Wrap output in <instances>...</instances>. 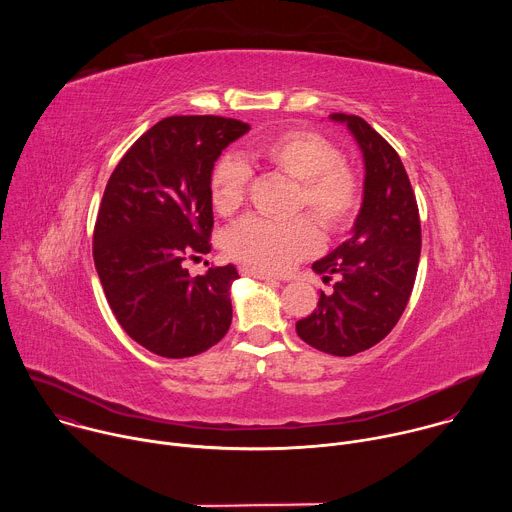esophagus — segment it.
Segmentation results:
<instances>
[{
  "label": "esophagus",
  "mask_w": 512,
  "mask_h": 512,
  "mask_svg": "<svg viewBox=\"0 0 512 512\" xmlns=\"http://www.w3.org/2000/svg\"><path fill=\"white\" fill-rule=\"evenodd\" d=\"M241 273L247 275V277H255V279H263V281H277L273 275L265 273V271H259L255 267H241Z\"/></svg>",
  "instance_id": "1"
}]
</instances>
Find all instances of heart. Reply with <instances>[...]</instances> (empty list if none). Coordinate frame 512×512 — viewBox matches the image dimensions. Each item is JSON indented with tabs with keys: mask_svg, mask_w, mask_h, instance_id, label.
<instances>
[{
	"mask_svg": "<svg viewBox=\"0 0 512 512\" xmlns=\"http://www.w3.org/2000/svg\"><path fill=\"white\" fill-rule=\"evenodd\" d=\"M251 156L298 182L294 210H306L322 231H346L360 210L362 184L358 174L342 162L336 145L316 131L291 129L257 143ZM249 168L233 156L218 160L210 174V198L218 214H235L247 198ZM225 247L231 257L255 269L281 273L314 255L320 233L308 216L287 223L247 218L227 233Z\"/></svg>",
	"mask_w": 512,
	"mask_h": 512,
	"instance_id": "b5f03b06",
	"label": "heart"
}]
</instances>
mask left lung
<instances>
[{"instance_id": "8db88e82", "label": "left lung", "mask_w": 512, "mask_h": 512, "mask_svg": "<svg viewBox=\"0 0 512 512\" xmlns=\"http://www.w3.org/2000/svg\"><path fill=\"white\" fill-rule=\"evenodd\" d=\"M330 119L348 127L362 152V204L352 235L312 265L324 281L332 275L338 281L296 322V332L326 354L352 356L381 342L399 322L417 275L421 225L409 176L389 141L358 115L332 113Z\"/></svg>"}]
</instances>
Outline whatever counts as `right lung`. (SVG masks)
<instances>
[{
    "label": "right lung",
    "mask_w": 512,
    "mask_h": 512,
    "mask_svg": "<svg viewBox=\"0 0 512 512\" xmlns=\"http://www.w3.org/2000/svg\"><path fill=\"white\" fill-rule=\"evenodd\" d=\"M249 129L216 115L166 117L131 145L107 182L95 267L121 328L158 356L200 354L231 326L235 265L190 277L182 263L210 251V174Z\"/></svg>",
    "instance_id": "obj_1"
}]
</instances>
